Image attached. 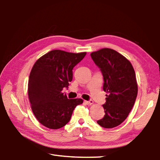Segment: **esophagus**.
I'll list each match as a JSON object with an SVG mask.
<instances>
[{"instance_id":"obj_1","label":"esophagus","mask_w":160,"mask_h":160,"mask_svg":"<svg viewBox=\"0 0 160 160\" xmlns=\"http://www.w3.org/2000/svg\"><path fill=\"white\" fill-rule=\"evenodd\" d=\"M85 103L88 105H91L93 104V101L92 100H89V101H85Z\"/></svg>"}]
</instances>
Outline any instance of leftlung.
<instances>
[{
	"label": "left lung",
	"instance_id": "1",
	"mask_svg": "<svg viewBox=\"0 0 160 160\" xmlns=\"http://www.w3.org/2000/svg\"><path fill=\"white\" fill-rule=\"evenodd\" d=\"M101 70L106 92L103 104L104 116L97 123L105 128L120 125L128 117L138 94L135 70L128 59L112 48H104L90 54Z\"/></svg>",
	"mask_w": 160,
	"mask_h": 160
}]
</instances>
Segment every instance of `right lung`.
Wrapping results in <instances>:
<instances>
[{"mask_svg": "<svg viewBox=\"0 0 160 160\" xmlns=\"http://www.w3.org/2000/svg\"><path fill=\"white\" fill-rule=\"evenodd\" d=\"M86 52L69 53L53 50L34 64L28 81V97L32 112L47 128L58 129L69 122L82 99H68L62 90L72 80V69Z\"/></svg>", "mask_w": 160, "mask_h": 160, "instance_id": "add662e5", "label": "right lung"}]
</instances>
